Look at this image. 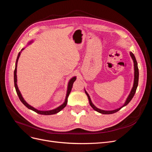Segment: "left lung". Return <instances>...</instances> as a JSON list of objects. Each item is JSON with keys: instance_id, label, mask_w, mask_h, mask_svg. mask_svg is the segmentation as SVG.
<instances>
[{"instance_id": "8db88e82", "label": "left lung", "mask_w": 152, "mask_h": 152, "mask_svg": "<svg viewBox=\"0 0 152 152\" xmlns=\"http://www.w3.org/2000/svg\"><path fill=\"white\" fill-rule=\"evenodd\" d=\"M130 56H131L132 60H133V62H134V84H133V86H132V88L129 94L128 97L127 98L126 100L125 103H124V104L121 107L118 108L117 109H115V110H101L99 108H98L96 107H95L94 104L92 103L91 102V98L89 95L88 94V93H87L86 91L85 90V93L86 94H87V97H88V99H89V104L91 105V107L93 108L95 111L98 112L100 113H102V114H112V113H115L118 111H119L122 108H123L124 107H125V106H126L129 103L131 99H132L133 96H134L135 94V93L136 91V89H137V85H138V80H139V70H138V67H137V61H136V58L134 56V54H133L132 52H130Z\"/></svg>"}]
</instances>
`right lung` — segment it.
Listing matches in <instances>:
<instances>
[{"label":"right lung","instance_id":"1","mask_svg":"<svg viewBox=\"0 0 152 152\" xmlns=\"http://www.w3.org/2000/svg\"><path fill=\"white\" fill-rule=\"evenodd\" d=\"M33 42V40H31L30 41V42L28 43V44H30L31 43ZM25 48H23L21 49V51L18 53V57H17V59H16V65H15V72H14V82H15V89H16V91L17 93V94L18 96V97H19L20 99L21 102H22V103L26 107L28 108V109L30 110H33V111H34L35 112L39 114H41V115H53V114H56L58 112H59L61 111V110H63L64 108H65L66 107V105L67 104V102H68V97L69 94H70V92H71V90H72V86H73V82H74L76 80V77H72V79L69 80L68 82V87H67V91H66V97H65V102H64V103L61 104L60 106H59L58 107L54 108L53 110H45V111H43V110H39L35 108L34 107H31V105H30L29 104H28L26 103V101L24 99V98H23V96L20 93V91L19 90V89H18V85H17V75H16V73H17V64H18V59H19V58L20 56V54H21V53L23 50Z\"/></svg>","mask_w":152,"mask_h":152}]
</instances>
